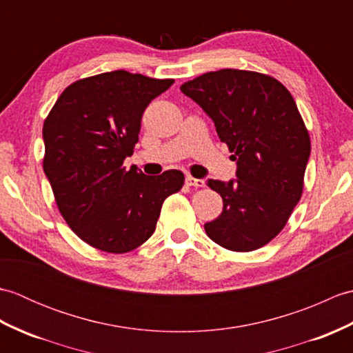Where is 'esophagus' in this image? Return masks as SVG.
<instances>
[{
    "mask_svg": "<svg viewBox=\"0 0 353 353\" xmlns=\"http://www.w3.org/2000/svg\"><path fill=\"white\" fill-rule=\"evenodd\" d=\"M185 182H186V185H188V186H196V188H201V186H205L203 179H196V177H192V176H186Z\"/></svg>",
    "mask_w": 353,
    "mask_h": 353,
    "instance_id": "34e87169",
    "label": "esophagus"
}]
</instances>
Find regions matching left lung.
<instances>
[{
	"instance_id": "obj_1",
	"label": "left lung",
	"mask_w": 353,
	"mask_h": 353,
	"mask_svg": "<svg viewBox=\"0 0 353 353\" xmlns=\"http://www.w3.org/2000/svg\"><path fill=\"white\" fill-rule=\"evenodd\" d=\"M181 91L212 119L236 161L234 181L208 179L223 212L205 224L206 234L228 250H256L285 228L302 197L311 141L296 101L281 81L243 70L206 72Z\"/></svg>"
}]
</instances>
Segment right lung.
Returning <instances> with one entry per match:
<instances>
[{
    "label": "right lung",
    "mask_w": 353,
    "mask_h": 353,
    "mask_svg": "<svg viewBox=\"0 0 353 353\" xmlns=\"http://www.w3.org/2000/svg\"><path fill=\"white\" fill-rule=\"evenodd\" d=\"M174 80L124 70L74 81L43 123V171L59 211L80 239L109 253H127L153 235L163 200L185 176L125 170L141 118Z\"/></svg>",
    "instance_id": "add662e5"
}]
</instances>
